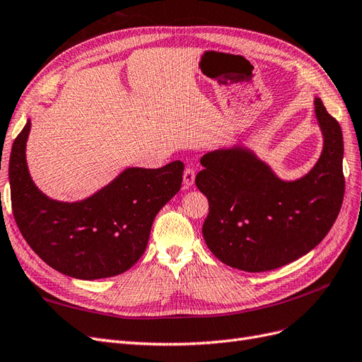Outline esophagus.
Returning a JSON list of instances; mask_svg holds the SVG:
<instances>
[{
    "mask_svg": "<svg viewBox=\"0 0 362 362\" xmlns=\"http://www.w3.org/2000/svg\"><path fill=\"white\" fill-rule=\"evenodd\" d=\"M195 180V170L192 167H188L183 173V188L188 189L194 185Z\"/></svg>",
    "mask_w": 362,
    "mask_h": 362,
    "instance_id": "1",
    "label": "esophagus"
}]
</instances>
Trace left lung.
Returning <instances> with one entry per match:
<instances>
[{
    "label": "left lung",
    "mask_w": 362,
    "mask_h": 362,
    "mask_svg": "<svg viewBox=\"0 0 362 362\" xmlns=\"http://www.w3.org/2000/svg\"><path fill=\"white\" fill-rule=\"evenodd\" d=\"M314 111L323 135L319 160L305 176L279 179L250 148L209 151L195 185L209 200L203 238L216 259L245 272L298 260L328 235L344 197L343 134L319 98Z\"/></svg>",
    "instance_id": "8db88e82"
}]
</instances>
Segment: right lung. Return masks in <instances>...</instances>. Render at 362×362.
<instances>
[{
    "label": "right lung",
    "instance_id": "1",
    "mask_svg": "<svg viewBox=\"0 0 362 362\" xmlns=\"http://www.w3.org/2000/svg\"><path fill=\"white\" fill-rule=\"evenodd\" d=\"M28 120L8 162L11 209L31 250L55 271L78 279L126 272L146 251L158 212L182 186L183 164L126 168L86 200L66 203L45 195L27 167Z\"/></svg>",
    "mask_w": 362,
    "mask_h": 362
}]
</instances>
